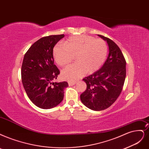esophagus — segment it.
Instances as JSON below:
<instances>
[{
    "label": "esophagus",
    "mask_w": 149,
    "mask_h": 149,
    "mask_svg": "<svg viewBox=\"0 0 149 149\" xmlns=\"http://www.w3.org/2000/svg\"><path fill=\"white\" fill-rule=\"evenodd\" d=\"M68 84H69V86H74V85H75L76 84V83L75 82H69L68 83Z\"/></svg>",
    "instance_id": "obj_1"
}]
</instances>
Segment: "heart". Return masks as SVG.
<instances>
[{
	"instance_id": "b5f03b06",
	"label": "heart",
	"mask_w": 149,
	"mask_h": 149,
	"mask_svg": "<svg viewBox=\"0 0 149 149\" xmlns=\"http://www.w3.org/2000/svg\"><path fill=\"white\" fill-rule=\"evenodd\" d=\"M108 48L102 39L88 36L70 37L63 44L54 48L53 56L59 66L67 65L75 57L77 63L70 65L61 72L63 79L75 81L88 72L93 73L98 70L106 59Z\"/></svg>"
}]
</instances>
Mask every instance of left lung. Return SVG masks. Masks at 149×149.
I'll list each match as a JSON object with an SVG mask.
<instances>
[{"instance_id": "obj_1", "label": "left lung", "mask_w": 149, "mask_h": 149, "mask_svg": "<svg viewBox=\"0 0 149 149\" xmlns=\"http://www.w3.org/2000/svg\"><path fill=\"white\" fill-rule=\"evenodd\" d=\"M97 36L107 42L109 53L101 68L83 79L86 89L81 94L80 100L88 108L100 111L113 104L122 92L126 78V61L113 40Z\"/></svg>"}]
</instances>
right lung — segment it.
Wrapping results in <instances>:
<instances>
[{"instance_id": "1", "label": "right lung", "mask_w": 149, "mask_h": 149, "mask_svg": "<svg viewBox=\"0 0 149 149\" xmlns=\"http://www.w3.org/2000/svg\"><path fill=\"white\" fill-rule=\"evenodd\" d=\"M65 36L53 35L38 40L26 53L21 67V79L30 100L38 107L57 106L64 98L68 82H54L59 70L54 64L53 48Z\"/></svg>"}]
</instances>
